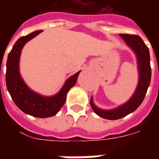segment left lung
<instances>
[{
	"instance_id": "left-lung-1",
	"label": "left lung",
	"mask_w": 159,
	"mask_h": 159,
	"mask_svg": "<svg viewBox=\"0 0 159 159\" xmlns=\"http://www.w3.org/2000/svg\"><path fill=\"white\" fill-rule=\"evenodd\" d=\"M126 45L134 52L137 59V68L139 73V81L134 93L127 102L117 108L111 110H104L96 107L93 101V97L90 99V106L93 111L100 117L108 120H117L126 117L136 110L142 103L146 96L147 89L150 85L152 70L150 66V53L149 49L139 36L120 34Z\"/></svg>"
}]
</instances>
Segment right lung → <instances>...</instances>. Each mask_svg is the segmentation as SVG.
I'll use <instances>...</instances> for the list:
<instances>
[{
    "mask_svg": "<svg viewBox=\"0 0 159 159\" xmlns=\"http://www.w3.org/2000/svg\"><path fill=\"white\" fill-rule=\"evenodd\" d=\"M42 30H36L20 37L9 52L7 61L6 83L13 102L23 112L36 117H52L59 112L66 100V94L76 84L80 71L66 80L61 89L52 96H43L30 89L19 72V59L26 42L39 35Z\"/></svg>",
    "mask_w": 159,
    "mask_h": 159,
    "instance_id": "add662e5",
    "label": "right lung"
}]
</instances>
